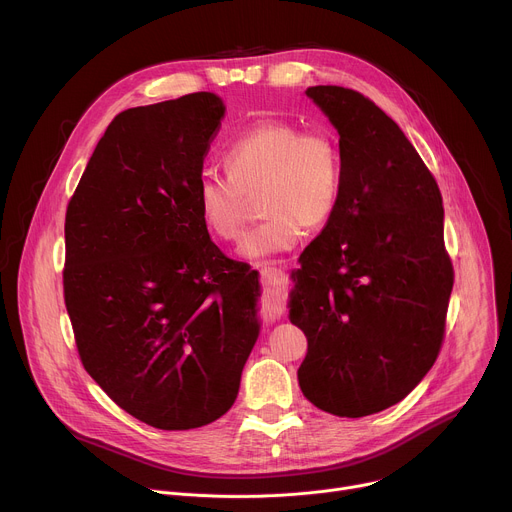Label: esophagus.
I'll return each mask as SVG.
<instances>
[{
	"mask_svg": "<svg viewBox=\"0 0 512 512\" xmlns=\"http://www.w3.org/2000/svg\"><path fill=\"white\" fill-rule=\"evenodd\" d=\"M287 275L277 267L261 269V302L267 310L279 312L285 304Z\"/></svg>",
	"mask_w": 512,
	"mask_h": 512,
	"instance_id": "34e87169",
	"label": "esophagus"
}]
</instances>
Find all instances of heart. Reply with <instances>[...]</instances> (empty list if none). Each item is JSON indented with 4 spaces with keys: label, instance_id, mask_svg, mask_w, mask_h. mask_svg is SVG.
I'll list each match as a JSON object with an SVG mask.
<instances>
[{
    "label": "heart",
    "instance_id": "heart-1",
    "mask_svg": "<svg viewBox=\"0 0 512 512\" xmlns=\"http://www.w3.org/2000/svg\"><path fill=\"white\" fill-rule=\"evenodd\" d=\"M223 166L225 174L198 178L196 210L210 235L233 243L241 237L249 196L259 192L263 218L241 243L249 259L294 249L306 227L322 229L332 221L342 198V156L326 127L255 123L227 145Z\"/></svg>",
    "mask_w": 512,
    "mask_h": 512
}]
</instances>
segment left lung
<instances>
[{"instance_id": "1", "label": "left lung", "mask_w": 512, "mask_h": 512, "mask_svg": "<svg viewBox=\"0 0 512 512\" xmlns=\"http://www.w3.org/2000/svg\"><path fill=\"white\" fill-rule=\"evenodd\" d=\"M340 133L342 198L296 271L289 318L308 338L302 393L338 417L405 399L442 350L454 287L442 192L399 129L358 91H306Z\"/></svg>"}]
</instances>
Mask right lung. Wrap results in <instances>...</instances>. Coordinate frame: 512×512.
I'll return each mask as SVG.
<instances>
[{
    "label": "right lung",
    "instance_id": "obj_1",
    "mask_svg": "<svg viewBox=\"0 0 512 512\" xmlns=\"http://www.w3.org/2000/svg\"><path fill=\"white\" fill-rule=\"evenodd\" d=\"M225 117L212 93L121 111L64 218V304L85 371L129 415L192 429L225 415L259 336L257 271L194 202Z\"/></svg>",
    "mask_w": 512,
    "mask_h": 512
}]
</instances>
